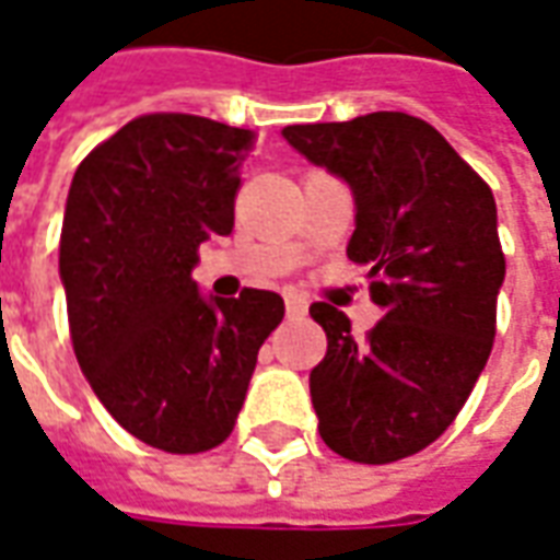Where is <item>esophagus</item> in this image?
<instances>
[{
	"mask_svg": "<svg viewBox=\"0 0 560 560\" xmlns=\"http://www.w3.org/2000/svg\"><path fill=\"white\" fill-rule=\"evenodd\" d=\"M287 313L295 319V316H304L307 313V301L301 299V295H295V292H289L287 295Z\"/></svg>",
	"mask_w": 560,
	"mask_h": 560,
	"instance_id": "obj_1",
	"label": "esophagus"
}]
</instances>
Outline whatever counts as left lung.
<instances>
[{"label":"left lung","instance_id":"obj_1","mask_svg":"<svg viewBox=\"0 0 560 560\" xmlns=\"http://www.w3.org/2000/svg\"><path fill=\"white\" fill-rule=\"evenodd\" d=\"M283 138L355 196L347 256L383 319L364 337L316 301L328 350L311 371L325 446L359 464L416 455L455 422L489 362L506 273L489 184L431 122L376 110L287 126Z\"/></svg>","mask_w":560,"mask_h":560}]
</instances>
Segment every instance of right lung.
Masks as SVG:
<instances>
[{
	"label": "right lung",
	"instance_id": "add662e5",
	"mask_svg": "<svg viewBox=\"0 0 560 560\" xmlns=\"http://www.w3.org/2000/svg\"><path fill=\"white\" fill-rule=\"evenodd\" d=\"M256 132L156 110L86 153L59 235L71 347L117 422L147 446H220L244 407L283 299L198 295V247L235 225L241 165Z\"/></svg>",
	"mask_w": 560,
	"mask_h": 560
}]
</instances>
